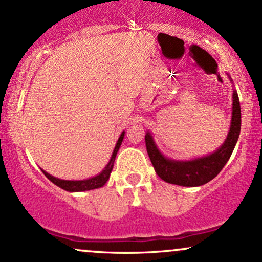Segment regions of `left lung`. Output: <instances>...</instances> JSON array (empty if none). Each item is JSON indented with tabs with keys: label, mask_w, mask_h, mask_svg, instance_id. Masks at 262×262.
I'll return each mask as SVG.
<instances>
[{
	"label": "left lung",
	"mask_w": 262,
	"mask_h": 262,
	"mask_svg": "<svg viewBox=\"0 0 262 262\" xmlns=\"http://www.w3.org/2000/svg\"><path fill=\"white\" fill-rule=\"evenodd\" d=\"M228 77L233 83L229 75ZM240 129H242V111H240L237 92L234 89L229 132L224 143L217 150L210 154L198 156L189 160L170 159L160 151V149L156 145L154 137L148 130L145 134L146 151L156 173L165 182L183 186V187H197V186H202L209 182L221 172L235 148L240 135Z\"/></svg>",
	"instance_id": "left-lung-1"
}]
</instances>
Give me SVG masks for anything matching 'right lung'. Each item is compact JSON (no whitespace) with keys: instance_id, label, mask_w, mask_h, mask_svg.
Segmentation results:
<instances>
[{"instance_id":"right-lung-1","label":"right lung","mask_w":262,"mask_h":262,"mask_svg":"<svg viewBox=\"0 0 262 262\" xmlns=\"http://www.w3.org/2000/svg\"><path fill=\"white\" fill-rule=\"evenodd\" d=\"M124 134L125 132L123 130L122 134L119 135L118 140H117V144L116 146H114L110 161H108V164L104 166V169L102 170L98 175L89 177V179H85V180H61V179H58V177L52 176L50 173H48L47 171H44L43 169H41V171H43L44 175L47 176L48 179L54 183V185H56L58 187L65 189V191L68 192H82V191H90V189L100 188L102 186L106 185L108 179H110V175L113 169L114 160H116L117 152H118V150L122 145V141L124 139Z\"/></svg>"}]
</instances>
